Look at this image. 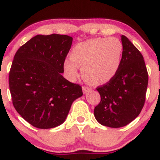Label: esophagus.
<instances>
[{
    "label": "esophagus",
    "mask_w": 160,
    "mask_h": 160,
    "mask_svg": "<svg viewBox=\"0 0 160 160\" xmlns=\"http://www.w3.org/2000/svg\"><path fill=\"white\" fill-rule=\"evenodd\" d=\"M82 92H83V93H86L87 92H89V90H91L90 87H89V86H82Z\"/></svg>",
    "instance_id": "34e87169"
}]
</instances>
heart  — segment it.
Returning <instances> with one entry per match:
<instances>
[{
    "label": "heart",
    "mask_w": 160,
    "mask_h": 160,
    "mask_svg": "<svg viewBox=\"0 0 160 160\" xmlns=\"http://www.w3.org/2000/svg\"><path fill=\"white\" fill-rule=\"evenodd\" d=\"M123 47L117 38H97L78 43L73 47L71 58L64 62L69 78L78 76L82 66L83 78L95 85H103L118 73L122 58Z\"/></svg>",
    "instance_id": "obj_1"
}]
</instances>
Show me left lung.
Returning a JSON list of instances; mask_svg holds the SVG:
<instances>
[{
  "label": "left lung",
  "mask_w": 160,
  "mask_h": 160,
  "mask_svg": "<svg viewBox=\"0 0 160 160\" xmlns=\"http://www.w3.org/2000/svg\"><path fill=\"white\" fill-rule=\"evenodd\" d=\"M123 52L118 73L111 81L98 86L101 102L94 109L100 124L120 128L133 121L144 105L148 74L140 51L121 36Z\"/></svg>",
  "instance_id": "1"
}]
</instances>
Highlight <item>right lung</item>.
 Wrapping results in <instances>:
<instances>
[{
	"mask_svg": "<svg viewBox=\"0 0 160 160\" xmlns=\"http://www.w3.org/2000/svg\"><path fill=\"white\" fill-rule=\"evenodd\" d=\"M73 38L65 34L36 35L16 52L9 86L16 111L38 128L56 127L65 120L82 87L64 78V62Z\"/></svg>",
	"mask_w": 160,
	"mask_h": 160,
	"instance_id": "add662e5",
	"label": "right lung"
}]
</instances>
